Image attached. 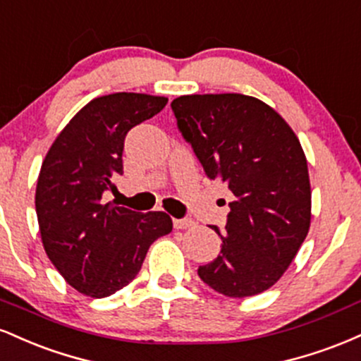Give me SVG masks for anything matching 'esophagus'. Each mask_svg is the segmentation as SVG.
I'll list each match as a JSON object with an SVG mask.
<instances>
[{"label":"esophagus","mask_w":361,"mask_h":361,"mask_svg":"<svg viewBox=\"0 0 361 361\" xmlns=\"http://www.w3.org/2000/svg\"><path fill=\"white\" fill-rule=\"evenodd\" d=\"M173 226H175V229H188V227L195 226V221L192 219H173Z\"/></svg>","instance_id":"34e87169"}]
</instances>
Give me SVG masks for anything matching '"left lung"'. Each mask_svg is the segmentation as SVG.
Returning <instances> with one entry per match:
<instances>
[{
  "label": "left lung",
  "instance_id": "obj_1",
  "mask_svg": "<svg viewBox=\"0 0 361 361\" xmlns=\"http://www.w3.org/2000/svg\"><path fill=\"white\" fill-rule=\"evenodd\" d=\"M178 128L231 202L221 255L198 268L215 292L243 299L275 285L310 227L307 159L295 132L271 106L239 93L171 102Z\"/></svg>",
  "mask_w": 361,
  "mask_h": 361
}]
</instances>
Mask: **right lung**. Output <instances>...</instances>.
Wrapping results in <instances>:
<instances>
[{"mask_svg": "<svg viewBox=\"0 0 361 361\" xmlns=\"http://www.w3.org/2000/svg\"><path fill=\"white\" fill-rule=\"evenodd\" d=\"M168 98L114 93L91 100L62 128L45 156L35 190L40 238L49 259L78 292L93 299L135 279L149 246L171 233L164 212H134L103 204L123 175V140L154 117Z\"/></svg>", "mask_w": 361, "mask_h": 361, "instance_id": "add662e5", "label": "right lung"}]
</instances>
